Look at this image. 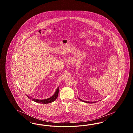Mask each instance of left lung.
Segmentation results:
<instances>
[{"label": "left lung", "instance_id": "obj_1", "mask_svg": "<svg viewBox=\"0 0 133 133\" xmlns=\"http://www.w3.org/2000/svg\"><path fill=\"white\" fill-rule=\"evenodd\" d=\"M80 100H81V101H82L83 102H85V103H95L96 102H87V101H83V100H82L81 99H80Z\"/></svg>", "mask_w": 133, "mask_h": 133}]
</instances>
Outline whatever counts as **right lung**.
<instances>
[{"instance_id": "right-lung-1", "label": "right lung", "mask_w": 133, "mask_h": 133, "mask_svg": "<svg viewBox=\"0 0 133 133\" xmlns=\"http://www.w3.org/2000/svg\"><path fill=\"white\" fill-rule=\"evenodd\" d=\"M59 87L57 88V90L55 93V94L53 95L52 97H51L50 98L46 99H44V100H39L37 99H35V98H32V97H30L29 96L27 95V97L31 99L32 101L37 102L38 103H41V104H48V103H50L51 102H53L56 99H57V97L58 96V93H59Z\"/></svg>"}]
</instances>
